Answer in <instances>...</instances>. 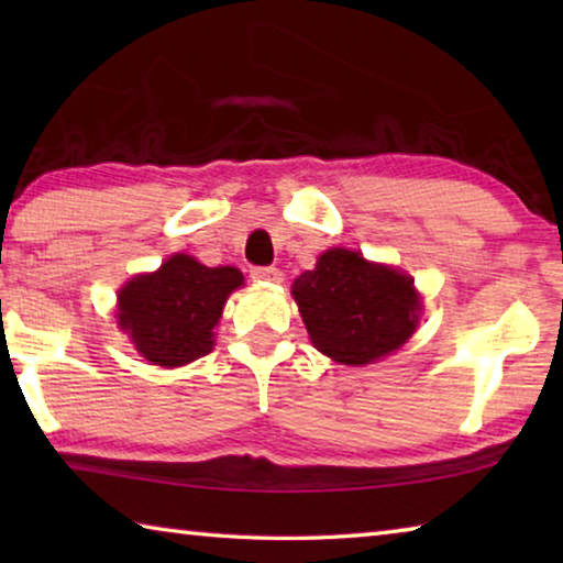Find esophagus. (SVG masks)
<instances>
[{"mask_svg":"<svg viewBox=\"0 0 563 563\" xmlns=\"http://www.w3.org/2000/svg\"><path fill=\"white\" fill-rule=\"evenodd\" d=\"M251 278L258 283H280L283 273H280V268H275V265H253Z\"/></svg>","mask_w":563,"mask_h":563,"instance_id":"34e87169","label":"esophagus"}]
</instances>
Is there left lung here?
I'll return each instance as SVG.
<instances>
[{
  "label": "left lung",
  "mask_w": 563,
  "mask_h": 563,
  "mask_svg": "<svg viewBox=\"0 0 563 563\" xmlns=\"http://www.w3.org/2000/svg\"><path fill=\"white\" fill-rule=\"evenodd\" d=\"M312 345L342 365H369L405 345L419 320L415 280L332 247L292 283Z\"/></svg>",
  "instance_id": "1"
}]
</instances>
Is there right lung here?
Listing matches in <instances>:
<instances>
[{
	"label": "right lung",
	"mask_w": 563,
	"mask_h": 563,
	"mask_svg": "<svg viewBox=\"0 0 563 563\" xmlns=\"http://www.w3.org/2000/svg\"><path fill=\"white\" fill-rule=\"evenodd\" d=\"M238 285V268H206L178 253L119 292V325L154 365H186L213 350V328Z\"/></svg>",
	"instance_id": "obj_1"
}]
</instances>
